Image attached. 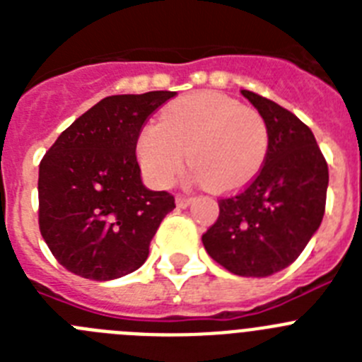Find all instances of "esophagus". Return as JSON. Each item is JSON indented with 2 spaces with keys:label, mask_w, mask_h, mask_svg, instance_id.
Segmentation results:
<instances>
[{
  "label": "esophagus",
  "mask_w": 362,
  "mask_h": 362,
  "mask_svg": "<svg viewBox=\"0 0 362 362\" xmlns=\"http://www.w3.org/2000/svg\"><path fill=\"white\" fill-rule=\"evenodd\" d=\"M190 201L192 197L185 196V194H177V196H175V203H177L179 209H187L188 204H190Z\"/></svg>",
  "instance_id": "esophagus-1"
}]
</instances>
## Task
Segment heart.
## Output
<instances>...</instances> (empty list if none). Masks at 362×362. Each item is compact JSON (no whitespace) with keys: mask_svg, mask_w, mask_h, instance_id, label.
Listing matches in <instances>:
<instances>
[{"mask_svg":"<svg viewBox=\"0 0 362 362\" xmlns=\"http://www.w3.org/2000/svg\"><path fill=\"white\" fill-rule=\"evenodd\" d=\"M270 148L263 114L221 92H197L163 108L158 124H146L136 141L137 161L146 177L168 187L194 166V177L214 190L245 187L259 174Z\"/></svg>","mask_w":362,"mask_h":362,"instance_id":"heart-1","label":"heart"}]
</instances>
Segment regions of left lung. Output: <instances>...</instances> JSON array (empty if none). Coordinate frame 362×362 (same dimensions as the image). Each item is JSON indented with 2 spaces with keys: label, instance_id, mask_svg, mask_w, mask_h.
<instances>
[{
  "label": "left lung",
  "instance_id": "1",
  "mask_svg": "<svg viewBox=\"0 0 362 362\" xmlns=\"http://www.w3.org/2000/svg\"><path fill=\"white\" fill-rule=\"evenodd\" d=\"M268 123L270 148L243 190L221 197L204 250L235 276L267 277L290 267L321 225L328 165L312 130L272 99L241 90Z\"/></svg>",
  "mask_w": 362,
  "mask_h": 362
}]
</instances>
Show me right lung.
<instances>
[{
	"mask_svg": "<svg viewBox=\"0 0 362 362\" xmlns=\"http://www.w3.org/2000/svg\"><path fill=\"white\" fill-rule=\"evenodd\" d=\"M175 92L108 95L63 130L40 163V232L57 263L92 281L137 270L163 217L168 192L143 187L136 141Z\"/></svg>",
	"mask_w": 362,
	"mask_h": 362,
	"instance_id": "add662e5",
	"label": "right lung"
}]
</instances>
